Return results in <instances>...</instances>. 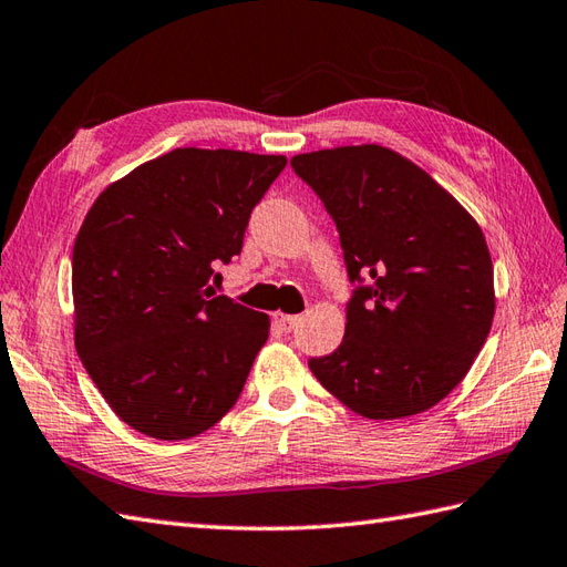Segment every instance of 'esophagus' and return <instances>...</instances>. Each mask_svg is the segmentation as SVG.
Instances as JSON below:
<instances>
[{"label": "esophagus", "mask_w": 567, "mask_h": 567, "mask_svg": "<svg viewBox=\"0 0 567 567\" xmlns=\"http://www.w3.org/2000/svg\"><path fill=\"white\" fill-rule=\"evenodd\" d=\"M275 321H278V326L282 328V331H292V328H297V323L301 321V316H297V313H282V311H278L275 313Z\"/></svg>", "instance_id": "esophagus-1"}]
</instances>
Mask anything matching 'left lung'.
<instances>
[{
	"mask_svg": "<svg viewBox=\"0 0 567 567\" xmlns=\"http://www.w3.org/2000/svg\"><path fill=\"white\" fill-rule=\"evenodd\" d=\"M340 231L346 338L309 370L352 413L417 415L466 377L491 333L493 260L478 221L427 171L381 144L292 156Z\"/></svg>",
	"mask_w": 567,
	"mask_h": 567,
	"instance_id": "left-lung-1",
	"label": "left lung"
}]
</instances>
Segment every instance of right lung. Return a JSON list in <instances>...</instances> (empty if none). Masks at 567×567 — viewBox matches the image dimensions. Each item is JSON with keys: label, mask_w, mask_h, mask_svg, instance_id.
Wrapping results in <instances>:
<instances>
[{"label": "right lung", "mask_w": 567, "mask_h": 567, "mask_svg": "<svg viewBox=\"0 0 567 567\" xmlns=\"http://www.w3.org/2000/svg\"><path fill=\"white\" fill-rule=\"evenodd\" d=\"M282 154L181 147L113 181L74 239V348L113 413L178 442L229 413L270 316L215 297Z\"/></svg>", "instance_id": "1"}]
</instances>
